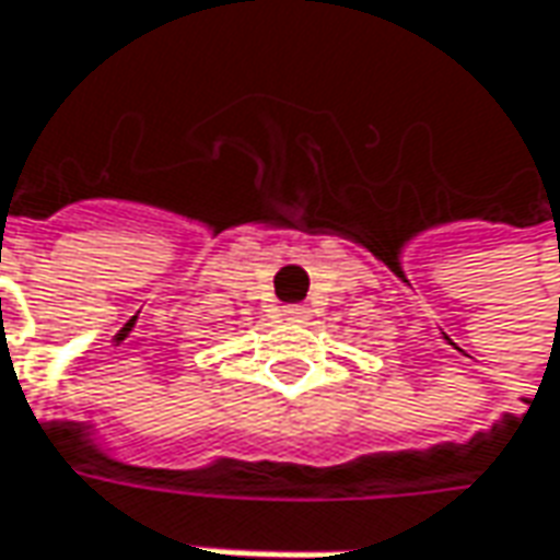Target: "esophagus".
<instances>
[{
  "mask_svg": "<svg viewBox=\"0 0 560 560\" xmlns=\"http://www.w3.org/2000/svg\"><path fill=\"white\" fill-rule=\"evenodd\" d=\"M283 314H287L289 324H305L307 317H311V311L305 305H287L283 307Z\"/></svg>",
  "mask_w": 560,
  "mask_h": 560,
  "instance_id": "esophagus-1",
  "label": "esophagus"
}]
</instances>
